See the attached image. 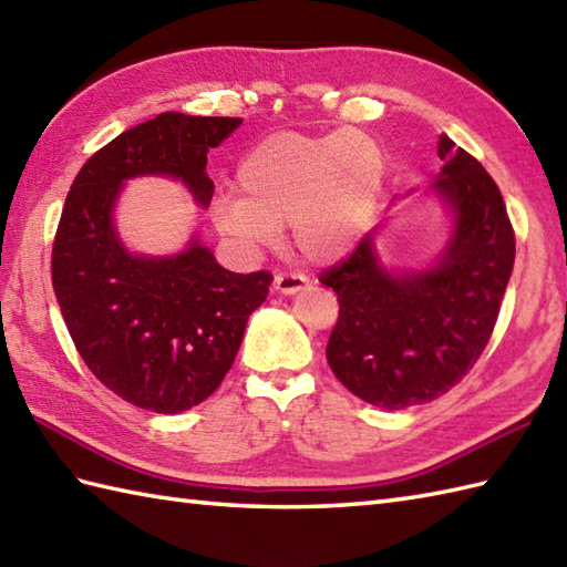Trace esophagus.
Listing matches in <instances>:
<instances>
[{"mask_svg":"<svg viewBox=\"0 0 567 567\" xmlns=\"http://www.w3.org/2000/svg\"><path fill=\"white\" fill-rule=\"evenodd\" d=\"M309 287V277L302 272H277L275 275V290L282 295H295Z\"/></svg>","mask_w":567,"mask_h":567,"instance_id":"34e87169","label":"esophagus"}]
</instances>
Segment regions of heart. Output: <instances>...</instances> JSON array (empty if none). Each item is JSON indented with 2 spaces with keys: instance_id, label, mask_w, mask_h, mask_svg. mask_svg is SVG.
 <instances>
[{
  "instance_id": "heart-1",
  "label": "heart",
  "mask_w": 567,
  "mask_h": 567,
  "mask_svg": "<svg viewBox=\"0 0 567 567\" xmlns=\"http://www.w3.org/2000/svg\"><path fill=\"white\" fill-rule=\"evenodd\" d=\"M388 163L363 131L311 136L297 131L268 136L238 165L240 195H221L214 224L238 244L272 246L292 224L305 258H343L375 214Z\"/></svg>"
}]
</instances>
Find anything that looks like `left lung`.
Wrapping results in <instances>:
<instances>
[{"instance_id": "obj_1", "label": "left lung", "mask_w": 567, "mask_h": 567, "mask_svg": "<svg viewBox=\"0 0 567 567\" xmlns=\"http://www.w3.org/2000/svg\"><path fill=\"white\" fill-rule=\"evenodd\" d=\"M439 158L433 189L453 207L455 228L436 268L392 275L363 236L319 275L339 297L327 346L333 375L384 409L436 400L473 370L514 268V228L495 179L449 136Z\"/></svg>"}]
</instances>
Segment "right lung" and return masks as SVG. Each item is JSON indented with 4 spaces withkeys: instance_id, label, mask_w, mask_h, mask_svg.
I'll list each match as a JSON object with an SVG mask.
<instances>
[{
    "instance_id": "add662e5",
    "label": "right lung",
    "mask_w": 567,
    "mask_h": 567,
    "mask_svg": "<svg viewBox=\"0 0 567 567\" xmlns=\"http://www.w3.org/2000/svg\"><path fill=\"white\" fill-rule=\"evenodd\" d=\"M240 122L163 112L124 131L80 167L60 214L51 277L70 339L104 388L148 412L177 414L214 394L272 275L228 272L199 240L175 258L131 256L114 234V199L128 177L171 175L209 204L207 153Z\"/></svg>"
}]
</instances>
